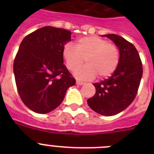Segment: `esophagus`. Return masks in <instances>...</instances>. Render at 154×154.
Instances as JSON below:
<instances>
[{
  "mask_svg": "<svg viewBox=\"0 0 154 154\" xmlns=\"http://www.w3.org/2000/svg\"><path fill=\"white\" fill-rule=\"evenodd\" d=\"M76 84H77V85H83V84H84V82H83L79 81V80H76Z\"/></svg>",
  "mask_w": 154,
  "mask_h": 154,
  "instance_id": "obj_1",
  "label": "esophagus"
}]
</instances>
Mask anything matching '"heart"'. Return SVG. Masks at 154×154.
Wrapping results in <instances>:
<instances>
[{"label":"heart","instance_id":"obj_1","mask_svg":"<svg viewBox=\"0 0 154 154\" xmlns=\"http://www.w3.org/2000/svg\"><path fill=\"white\" fill-rule=\"evenodd\" d=\"M63 58L69 70L75 71L84 62L86 65L75 72L82 79H92L96 75L105 78L111 75L117 68L120 58L119 48L113 43L97 36L79 39L75 47L70 43L63 48Z\"/></svg>","mask_w":154,"mask_h":154}]
</instances>
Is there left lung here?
I'll list each match as a JSON object with an SVG mask.
<instances>
[{
  "label": "left lung",
  "mask_w": 154,
  "mask_h": 154,
  "mask_svg": "<svg viewBox=\"0 0 154 154\" xmlns=\"http://www.w3.org/2000/svg\"><path fill=\"white\" fill-rule=\"evenodd\" d=\"M105 36L119 48V65L108 79L93 84L96 93L87 103L99 114L114 116L127 108L135 99L143 75V65L132 43L114 34Z\"/></svg>",
  "instance_id": "8db88e82"
}]
</instances>
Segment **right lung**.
Instances as JSON below:
<instances>
[{"label":"right lung","instance_id":"1","mask_svg":"<svg viewBox=\"0 0 154 154\" xmlns=\"http://www.w3.org/2000/svg\"><path fill=\"white\" fill-rule=\"evenodd\" d=\"M71 31L45 26L22 40L14 61L19 96L28 108L48 113L62 103L75 79L63 64V48Z\"/></svg>","mask_w":154,"mask_h":154}]
</instances>
